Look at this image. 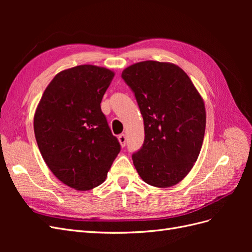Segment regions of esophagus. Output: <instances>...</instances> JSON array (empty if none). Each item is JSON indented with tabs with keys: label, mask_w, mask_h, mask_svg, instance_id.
Returning <instances> with one entry per match:
<instances>
[{
	"label": "esophagus",
	"mask_w": 252,
	"mask_h": 252,
	"mask_svg": "<svg viewBox=\"0 0 252 252\" xmlns=\"http://www.w3.org/2000/svg\"><path fill=\"white\" fill-rule=\"evenodd\" d=\"M119 141H120V143H121V145H122V147H125V146H126L127 138H126V135H125L124 133H122V134L119 135Z\"/></svg>",
	"instance_id": "obj_1"
}]
</instances>
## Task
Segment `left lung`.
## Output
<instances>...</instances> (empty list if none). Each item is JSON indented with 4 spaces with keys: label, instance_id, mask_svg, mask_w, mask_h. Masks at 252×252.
I'll use <instances>...</instances> for the list:
<instances>
[{
    "label": "left lung",
    "instance_id": "obj_1",
    "mask_svg": "<svg viewBox=\"0 0 252 252\" xmlns=\"http://www.w3.org/2000/svg\"><path fill=\"white\" fill-rule=\"evenodd\" d=\"M138 102L145 139L132 161L143 181L169 187L184 179L200 155L206 127L204 102L174 64L145 61L122 72Z\"/></svg>",
    "mask_w": 252,
    "mask_h": 252
}]
</instances>
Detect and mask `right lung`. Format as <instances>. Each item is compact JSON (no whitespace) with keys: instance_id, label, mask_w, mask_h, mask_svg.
<instances>
[{"instance_id":"right-lung-1","label":"right lung","mask_w":252,"mask_h":252,"mask_svg":"<svg viewBox=\"0 0 252 252\" xmlns=\"http://www.w3.org/2000/svg\"><path fill=\"white\" fill-rule=\"evenodd\" d=\"M113 75L94 65L61 71L45 89L34 114V135L45 163L77 190L101 185L121 150L101 109Z\"/></svg>"}]
</instances>
